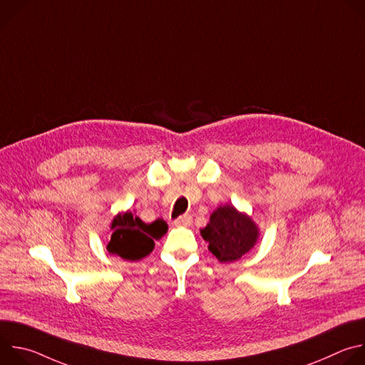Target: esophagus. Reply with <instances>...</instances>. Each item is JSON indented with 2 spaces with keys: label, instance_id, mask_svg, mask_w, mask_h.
Wrapping results in <instances>:
<instances>
[{
  "label": "esophagus",
  "instance_id": "1",
  "mask_svg": "<svg viewBox=\"0 0 365 365\" xmlns=\"http://www.w3.org/2000/svg\"><path fill=\"white\" fill-rule=\"evenodd\" d=\"M176 227H189L192 224V217L190 215H182L173 222Z\"/></svg>",
  "mask_w": 365,
  "mask_h": 365
}]
</instances>
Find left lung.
Returning <instances> with one entry per match:
<instances>
[{
	"label": "left lung",
	"mask_w": 365,
	"mask_h": 365,
	"mask_svg": "<svg viewBox=\"0 0 365 365\" xmlns=\"http://www.w3.org/2000/svg\"><path fill=\"white\" fill-rule=\"evenodd\" d=\"M207 248L221 263H232L250 252L257 244L259 228L254 220L238 211L231 203L220 205L211 214L210 222L200 230Z\"/></svg>",
	"instance_id": "obj_1"
}]
</instances>
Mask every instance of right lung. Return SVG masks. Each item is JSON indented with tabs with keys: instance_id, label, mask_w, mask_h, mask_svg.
Wrapping results in <instances>:
<instances>
[{
	"instance_id": "add662e5",
	"label": "right lung",
	"mask_w": 365,
	"mask_h": 365,
	"mask_svg": "<svg viewBox=\"0 0 365 365\" xmlns=\"http://www.w3.org/2000/svg\"><path fill=\"white\" fill-rule=\"evenodd\" d=\"M168 228L166 221L160 218L144 224L131 211L118 212L110 224L111 240L107 250L125 262H138L154 250V240H160Z\"/></svg>"
}]
</instances>
